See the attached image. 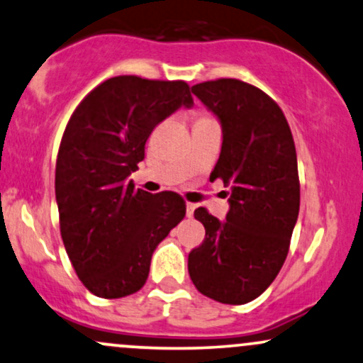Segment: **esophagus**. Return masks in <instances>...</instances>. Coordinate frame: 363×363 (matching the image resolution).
I'll return each mask as SVG.
<instances>
[{"label":"esophagus","instance_id":"obj_1","mask_svg":"<svg viewBox=\"0 0 363 363\" xmlns=\"http://www.w3.org/2000/svg\"><path fill=\"white\" fill-rule=\"evenodd\" d=\"M194 210H196L194 203H187V206H186V213H187V216H193Z\"/></svg>","mask_w":363,"mask_h":363}]
</instances>
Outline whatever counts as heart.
<instances>
[{
	"instance_id": "b5f03b06",
	"label": "heart",
	"mask_w": 363,
	"mask_h": 363,
	"mask_svg": "<svg viewBox=\"0 0 363 363\" xmlns=\"http://www.w3.org/2000/svg\"><path fill=\"white\" fill-rule=\"evenodd\" d=\"M210 118V116H206V114H198L196 116V121H201V119H208Z\"/></svg>"
}]
</instances>
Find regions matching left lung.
<instances>
[{"label":"left lung","instance_id":"1","mask_svg":"<svg viewBox=\"0 0 363 363\" xmlns=\"http://www.w3.org/2000/svg\"><path fill=\"white\" fill-rule=\"evenodd\" d=\"M191 90L222 123L210 179H222L232 194L225 222L203 206L194 210L206 234L187 269L203 295L240 306L272 285L289 254L301 206L294 136L280 106L251 83L218 78Z\"/></svg>","mask_w":363,"mask_h":363}]
</instances>
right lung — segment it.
Returning a JSON list of instances; mask_svg holds the SVG:
<instances>
[{"label":"right lung","mask_w":363,"mask_h":363,"mask_svg":"<svg viewBox=\"0 0 363 363\" xmlns=\"http://www.w3.org/2000/svg\"><path fill=\"white\" fill-rule=\"evenodd\" d=\"M181 106H193L186 82L121 74L95 86L66 124L56 160L61 239L97 297L138 291L155 247L184 218L182 196L150 194L128 179L157 124Z\"/></svg>","instance_id":"right-lung-1"}]
</instances>
